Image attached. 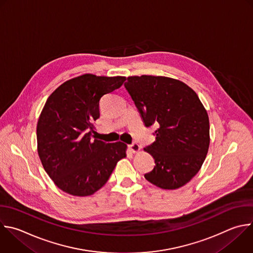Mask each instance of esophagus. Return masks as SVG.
Listing matches in <instances>:
<instances>
[{"label": "esophagus", "instance_id": "1", "mask_svg": "<svg viewBox=\"0 0 253 253\" xmlns=\"http://www.w3.org/2000/svg\"><path fill=\"white\" fill-rule=\"evenodd\" d=\"M129 149H130V151L132 152V153H137V152H139L140 151V146H139V144H137V143H133V144H131L130 146H129Z\"/></svg>", "mask_w": 253, "mask_h": 253}]
</instances>
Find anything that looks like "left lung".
<instances>
[{"label": "left lung", "instance_id": "left-lung-1", "mask_svg": "<svg viewBox=\"0 0 253 253\" xmlns=\"http://www.w3.org/2000/svg\"><path fill=\"white\" fill-rule=\"evenodd\" d=\"M124 86L145 126L159 125L156 140L144 148L155 160L145 174L151 184L176 190L200 171L210 146V121L197 93L186 83L166 76H129Z\"/></svg>", "mask_w": 253, "mask_h": 253}]
</instances>
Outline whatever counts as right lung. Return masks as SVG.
<instances>
[{
  "label": "right lung",
  "mask_w": 253,
  "mask_h": 253,
  "mask_svg": "<svg viewBox=\"0 0 253 253\" xmlns=\"http://www.w3.org/2000/svg\"><path fill=\"white\" fill-rule=\"evenodd\" d=\"M125 80L85 73L63 82L47 98L37 125L38 153L44 171L64 193L93 195L126 157V144L93 139L101 98Z\"/></svg>",
  "instance_id": "obj_1"
}]
</instances>
